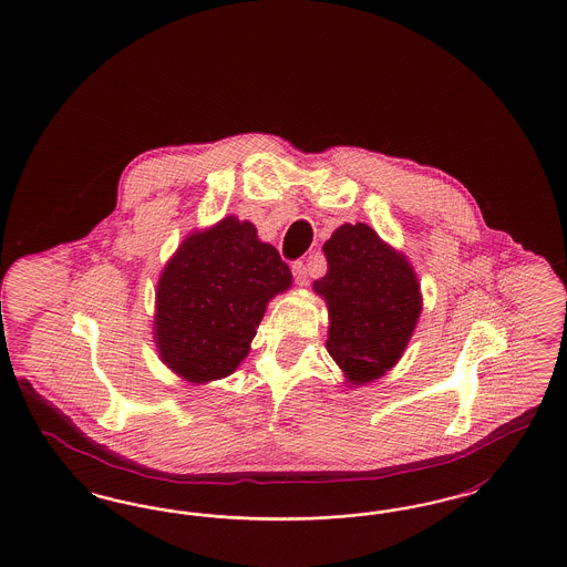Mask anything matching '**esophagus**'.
Wrapping results in <instances>:
<instances>
[{
  "label": "esophagus",
  "mask_w": 567,
  "mask_h": 567,
  "mask_svg": "<svg viewBox=\"0 0 567 567\" xmlns=\"http://www.w3.org/2000/svg\"><path fill=\"white\" fill-rule=\"evenodd\" d=\"M293 271V278H296L297 285H306L308 282V276H310V268L303 264V261H293L291 266Z\"/></svg>",
  "instance_id": "34e87169"
}]
</instances>
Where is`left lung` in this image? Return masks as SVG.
Wrapping results in <instances>:
<instances>
[{
  "instance_id": "8db88e82",
  "label": "left lung",
  "mask_w": 567,
  "mask_h": 567,
  "mask_svg": "<svg viewBox=\"0 0 567 567\" xmlns=\"http://www.w3.org/2000/svg\"><path fill=\"white\" fill-rule=\"evenodd\" d=\"M323 248L315 291L329 308L327 351L352 384L370 382L398 363L419 321L416 276L365 223L338 227Z\"/></svg>"
}]
</instances>
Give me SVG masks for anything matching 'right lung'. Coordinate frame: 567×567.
Wrapping results in <instances>:
<instances>
[{"label":"right lung","mask_w":567,"mask_h":567,"mask_svg":"<svg viewBox=\"0 0 567 567\" xmlns=\"http://www.w3.org/2000/svg\"><path fill=\"white\" fill-rule=\"evenodd\" d=\"M291 285L289 266L234 216L187 238L157 287V347L190 382L229 377L248 352L266 303Z\"/></svg>","instance_id":"right-lung-1"}]
</instances>
